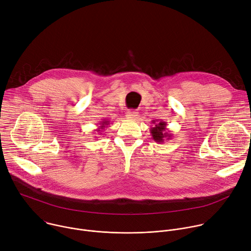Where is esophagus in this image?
I'll use <instances>...</instances> for the list:
<instances>
[{"label":"esophagus","instance_id":"1","mask_svg":"<svg viewBox=\"0 0 251 251\" xmlns=\"http://www.w3.org/2000/svg\"><path fill=\"white\" fill-rule=\"evenodd\" d=\"M138 116V112L135 110H129L126 112V117L128 119H135Z\"/></svg>","mask_w":251,"mask_h":251}]
</instances>
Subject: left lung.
Returning <instances> with one entry per match:
<instances>
[{"instance_id":"obj_1","label":"left lung","mask_w":251,"mask_h":251,"mask_svg":"<svg viewBox=\"0 0 251 251\" xmlns=\"http://www.w3.org/2000/svg\"><path fill=\"white\" fill-rule=\"evenodd\" d=\"M152 123L154 124L153 127L150 128V132L152 134V138L154 139L155 142L157 143H164L166 140L172 139L173 134L170 133L167 129V122L163 120H153Z\"/></svg>"}]
</instances>
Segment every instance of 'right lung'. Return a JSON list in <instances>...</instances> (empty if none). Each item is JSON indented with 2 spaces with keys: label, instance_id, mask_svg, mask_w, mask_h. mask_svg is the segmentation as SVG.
<instances>
[{
  "label": "right lung",
  "instance_id": "obj_1",
  "mask_svg": "<svg viewBox=\"0 0 251 251\" xmlns=\"http://www.w3.org/2000/svg\"><path fill=\"white\" fill-rule=\"evenodd\" d=\"M109 122H110V121H107V120H103V121H101V122H100V126H98V128L96 129V131H97V132H99L100 134H102L101 132H103V130H104L107 126L109 125Z\"/></svg>",
  "mask_w": 251,
  "mask_h": 251
}]
</instances>
